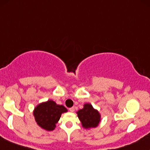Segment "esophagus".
I'll use <instances>...</instances> for the list:
<instances>
[{"mask_svg":"<svg viewBox=\"0 0 150 150\" xmlns=\"http://www.w3.org/2000/svg\"><path fill=\"white\" fill-rule=\"evenodd\" d=\"M69 110H70V112H73L75 111V108L72 107V108H69Z\"/></svg>","mask_w":150,"mask_h":150,"instance_id":"1","label":"esophagus"}]
</instances>
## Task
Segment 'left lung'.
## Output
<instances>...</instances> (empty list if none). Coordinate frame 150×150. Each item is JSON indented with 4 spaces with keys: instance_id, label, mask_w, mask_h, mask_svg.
<instances>
[{
    "instance_id": "obj_1",
    "label": "left lung",
    "mask_w": 150,
    "mask_h": 150,
    "mask_svg": "<svg viewBox=\"0 0 150 150\" xmlns=\"http://www.w3.org/2000/svg\"><path fill=\"white\" fill-rule=\"evenodd\" d=\"M77 114L82 127L85 129L97 127L101 119L99 112L94 109L92 105L90 103L84 104L82 109L77 112Z\"/></svg>"
}]
</instances>
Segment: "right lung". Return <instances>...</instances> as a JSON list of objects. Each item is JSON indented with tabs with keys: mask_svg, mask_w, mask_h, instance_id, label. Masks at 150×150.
<instances>
[{
	"mask_svg": "<svg viewBox=\"0 0 150 150\" xmlns=\"http://www.w3.org/2000/svg\"><path fill=\"white\" fill-rule=\"evenodd\" d=\"M68 110L62 105H58L52 100L39 103L34 108L33 116L38 125L48 131L55 129L56 124L60 120L61 115Z\"/></svg>",
	"mask_w": 150,
	"mask_h": 150,
	"instance_id": "1",
	"label": "right lung"
}]
</instances>
